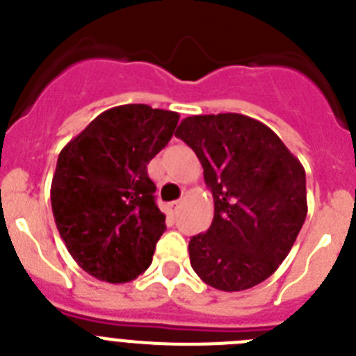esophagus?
Wrapping results in <instances>:
<instances>
[{
  "instance_id": "1",
  "label": "esophagus",
  "mask_w": 356,
  "mask_h": 356,
  "mask_svg": "<svg viewBox=\"0 0 356 356\" xmlns=\"http://www.w3.org/2000/svg\"><path fill=\"white\" fill-rule=\"evenodd\" d=\"M181 209V200H176V201H171V203H168V210L171 216H176V213L180 212Z\"/></svg>"
}]
</instances>
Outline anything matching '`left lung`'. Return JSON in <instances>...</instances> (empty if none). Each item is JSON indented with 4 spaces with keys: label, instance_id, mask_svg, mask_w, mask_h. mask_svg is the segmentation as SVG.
<instances>
[{
    "label": "left lung",
    "instance_id": "8db88e82",
    "mask_svg": "<svg viewBox=\"0 0 356 356\" xmlns=\"http://www.w3.org/2000/svg\"><path fill=\"white\" fill-rule=\"evenodd\" d=\"M176 137L194 149L213 219L188 242L191 266L217 291H246L284 262L307 217L301 162L264 122L242 114L185 118Z\"/></svg>",
    "mask_w": 356,
    "mask_h": 356
}]
</instances>
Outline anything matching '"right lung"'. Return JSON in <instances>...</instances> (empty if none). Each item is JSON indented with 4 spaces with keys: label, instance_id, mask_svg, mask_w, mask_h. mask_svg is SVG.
<instances>
[{
    "label": "right lung",
    "instance_id": "1",
    "mask_svg": "<svg viewBox=\"0 0 356 356\" xmlns=\"http://www.w3.org/2000/svg\"><path fill=\"white\" fill-rule=\"evenodd\" d=\"M178 119L147 105L114 106L60 151L53 216L71 257L94 278L127 284L149 267L165 216L147 163L168 146Z\"/></svg>",
    "mask_w": 356,
    "mask_h": 356
}]
</instances>
